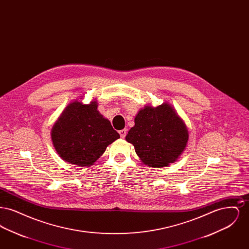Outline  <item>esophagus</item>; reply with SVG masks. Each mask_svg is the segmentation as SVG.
<instances>
[{"instance_id": "obj_1", "label": "esophagus", "mask_w": 249, "mask_h": 249, "mask_svg": "<svg viewBox=\"0 0 249 249\" xmlns=\"http://www.w3.org/2000/svg\"><path fill=\"white\" fill-rule=\"evenodd\" d=\"M119 134L121 138H125L126 134H127V129H123V130H119Z\"/></svg>"}]
</instances>
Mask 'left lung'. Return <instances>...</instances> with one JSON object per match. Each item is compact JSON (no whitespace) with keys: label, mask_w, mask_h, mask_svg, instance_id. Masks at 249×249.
I'll return each mask as SVG.
<instances>
[{"label":"left lung","mask_w":249,"mask_h":249,"mask_svg":"<svg viewBox=\"0 0 249 249\" xmlns=\"http://www.w3.org/2000/svg\"><path fill=\"white\" fill-rule=\"evenodd\" d=\"M126 141L146 165L160 168L175 162L186 148L189 131L184 121L167 103L141 109Z\"/></svg>","instance_id":"left-lung-1"}]
</instances>
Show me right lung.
<instances>
[{
    "label": "right lung",
    "instance_id": "add662e5",
    "mask_svg": "<svg viewBox=\"0 0 249 249\" xmlns=\"http://www.w3.org/2000/svg\"><path fill=\"white\" fill-rule=\"evenodd\" d=\"M97 107L96 101L89 105L73 101L53 125L51 139L63 160L79 167L91 166L120 137Z\"/></svg>",
    "mask_w": 249,
    "mask_h": 249
}]
</instances>
